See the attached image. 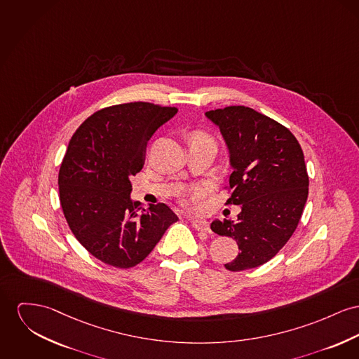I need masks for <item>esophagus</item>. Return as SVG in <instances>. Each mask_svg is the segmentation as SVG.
<instances>
[{"label":"esophagus","instance_id":"obj_1","mask_svg":"<svg viewBox=\"0 0 359 359\" xmlns=\"http://www.w3.org/2000/svg\"><path fill=\"white\" fill-rule=\"evenodd\" d=\"M191 226L197 230V231H203V233H211L210 229V223L207 220L203 219H191Z\"/></svg>","mask_w":359,"mask_h":359}]
</instances>
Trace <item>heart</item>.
<instances>
[{"mask_svg": "<svg viewBox=\"0 0 359 359\" xmlns=\"http://www.w3.org/2000/svg\"><path fill=\"white\" fill-rule=\"evenodd\" d=\"M193 139H208V137L205 135H203V133H196Z\"/></svg>", "mask_w": 359, "mask_h": 359, "instance_id": "1", "label": "heart"}]
</instances>
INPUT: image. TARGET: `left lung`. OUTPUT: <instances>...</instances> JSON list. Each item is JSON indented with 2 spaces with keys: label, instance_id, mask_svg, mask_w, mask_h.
Here are the masks:
<instances>
[{
  "label": "left lung",
  "instance_id": "obj_1",
  "mask_svg": "<svg viewBox=\"0 0 359 359\" xmlns=\"http://www.w3.org/2000/svg\"><path fill=\"white\" fill-rule=\"evenodd\" d=\"M230 154L231 196L241 205L237 222L219 220L211 230L237 241L238 256L224 264L238 272L269 262L295 231L308 200L309 177L295 136L262 113L229 106L205 113Z\"/></svg>",
  "mask_w": 359,
  "mask_h": 359
}]
</instances>
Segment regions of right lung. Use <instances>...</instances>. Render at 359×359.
<instances>
[{
    "mask_svg": "<svg viewBox=\"0 0 359 359\" xmlns=\"http://www.w3.org/2000/svg\"><path fill=\"white\" fill-rule=\"evenodd\" d=\"M177 111L147 102L116 104L74 132L58 174L60 201L74 237L97 260L132 268L178 220L163 203L144 208L130 198V177L143 168L148 140Z\"/></svg>",
    "mask_w": 359,
    "mask_h": 359,
    "instance_id": "add662e5",
    "label": "right lung"
}]
</instances>
